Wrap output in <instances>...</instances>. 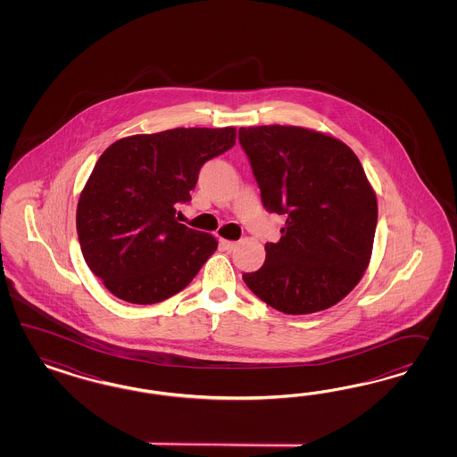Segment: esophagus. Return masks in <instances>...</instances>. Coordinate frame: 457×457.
Masks as SVG:
<instances>
[{
  "label": "esophagus",
  "instance_id": "1",
  "mask_svg": "<svg viewBox=\"0 0 457 457\" xmlns=\"http://www.w3.org/2000/svg\"><path fill=\"white\" fill-rule=\"evenodd\" d=\"M220 246L224 251H233L237 246V243L236 241H228V239H220Z\"/></svg>",
  "mask_w": 457,
  "mask_h": 457
}]
</instances>
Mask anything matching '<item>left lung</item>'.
Here are the masks:
<instances>
[{"label":"left lung","mask_w":457,"mask_h":457,"mask_svg":"<svg viewBox=\"0 0 457 457\" xmlns=\"http://www.w3.org/2000/svg\"><path fill=\"white\" fill-rule=\"evenodd\" d=\"M266 211L285 214L264 264L243 279L288 315L327 310L357 287L370 263L377 197L359 157L342 140L293 125L241 127Z\"/></svg>","instance_id":"1"}]
</instances>
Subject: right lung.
Returning a JSON list of instances; mask_svg holds the SVG:
<instances>
[{"label":"right lung","mask_w":457,"mask_h":457,"mask_svg":"<svg viewBox=\"0 0 457 457\" xmlns=\"http://www.w3.org/2000/svg\"><path fill=\"white\" fill-rule=\"evenodd\" d=\"M235 127L170 129L113 142L100 155L77 206L85 263L117 298L159 303L184 290L218 248L180 224L203 164L231 149Z\"/></svg>","instance_id":"1"}]
</instances>
